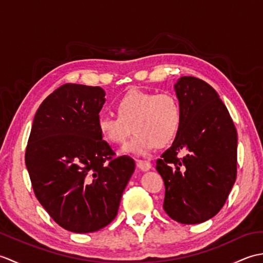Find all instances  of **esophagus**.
<instances>
[{"label": "esophagus", "mask_w": 263, "mask_h": 263, "mask_svg": "<svg viewBox=\"0 0 263 263\" xmlns=\"http://www.w3.org/2000/svg\"><path fill=\"white\" fill-rule=\"evenodd\" d=\"M137 166L138 168H140L143 172H147L152 168V164L147 160H137Z\"/></svg>", "instance_id": "34e87169"}]
</instances>
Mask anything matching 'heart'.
Returning a JSON list of instances; mask_svg holds the SVG:
<instances>
[{"mask_svg": "<svg viewBox=\"0 0 263 263\" xmlns=\"http://www.w3.org/2000/svg\"><path fill=\"white\" fill-rule=\"evenodd\" d=\"M116 114L100 115L97 128L106 141L123 146L130 138L126 152L148 156L156 146H166L176 138L182 124V110L174 95L131 89L116 100Z\"/></svg>", "mask_w": 263, "mask_h": 263, "instance_id": "obj_1", "label": "heart"}]
</instances>
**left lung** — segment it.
<instances>
[{
  "label": "left lung",
  "instance_id": "left-lung-1",
  "mask_svg": "<svg viewBox=\"0 0 263 263\" xmlns=\"http://www.w3.org/2000/svg\"><path fill=\"white\" fill-rule=\"evenodd\" d=\"M182 124L157 159L165 183L164 210L181 224H200L224 206L237 175V132L225 104L205 81L182 77L175 85ZM184 152L181 159L178 154Z\"/></svg>",
  "mask_w": 263,
  "mask_h": 263
}]
</instances>
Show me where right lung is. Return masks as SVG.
I'll list each match as a JSON object with an SVG mask.
<instances>
[{"label": "right lung", "mask_w": 263, "mask_h": 263, "mask_svg": "<svg viewBox=\"0 0 263 263\" xmlns=\"http://www.w3.org/2000/svg\"><path fill=\"white\" fill-rule=\"evenodd\" d=\"M100 87L65 83L39 106L25 161L37 200L58 225L92 233L113 221L136 168L117 157L97 128Z\"/></svg>", "instance_id": "add662e5"}]
</instances>
